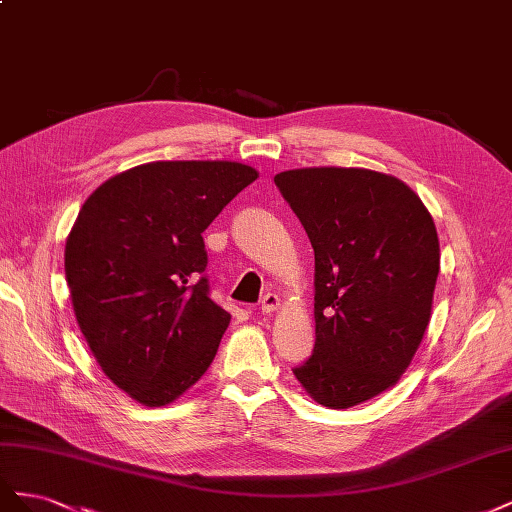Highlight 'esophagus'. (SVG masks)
<instances>
[{"label": "esophagus", "mask_w": 512, "mask_h": 512, "mask_svg": "<svg viewBox=\"0 0 512 512\" xmlns=\"http://www.w3.org/2000/svg\"><path fill=\"white\" fill-rule=\"evenodd\" d=\"M280 305H282L280 297H277L275 292H267L265 297H262L260 309H262V312H265V314H273V312H277V309H280Z\"/></svg>", "instance_id": "obj_1"}]
</instances>
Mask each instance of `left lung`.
I'll use <instances>...</instances> for the list:
<instances>
[{"mask_svg": "<svg viewBox=\"0 0 512 512\" xmlns=\"http://www.w3.org/2000/svg\"><path fill=\"white\" fill-rule=\"evenodd\" d=\"M275 185L314 247L316 346L294 367L305 393L344 410L391 389L431 318L436 224L408 185L367 168H294Z\"/></svg>", "mask_w": 512, "mask_h": 512, "instance_id": "8db88e82", "label": "left lung"}]
</instances>
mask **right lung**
Instances as JSON below:
<instances>
[{
	"label": "right lung",
	"instance_id": "1",
	"mask_svg": "<svg viewBox=\"0 0 512 512\" xmlns=\"http://www.w3.org/2000/svg\"><path fill=\"white\" fill-rule=\"evenodd\" d=\"M256 179L239 162H149L81 207L64 254L76 322L138 404H170L215 359L230 314L209 297L203 232Z\"/></svg>",
	"mask_w": 512,
	"mask_h": 512
}]
</instances>
